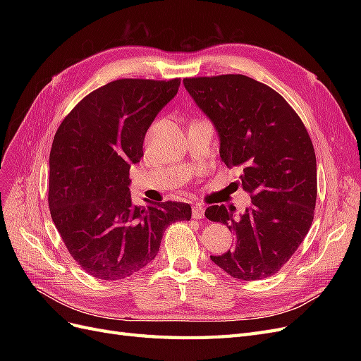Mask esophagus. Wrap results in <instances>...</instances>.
I'll return each mask as SVG.
<instances>
[{
    "instance_id": "esophagus-1",
    "label": "esophagus",
    "mask_w": 361,
    "mask_h": 361,
    "mask_svg": "<svg viewBox=\"0 0 361 361\" xmlns=\"http://www.w3.org/2000/svg\"><path fill=\"white\" fill-rule=\"evenodd\" d=\"M192 216L195 218V220H202V218L204 216V207H203V204L195 203L192 206Z\"/></svg>"
}]
</instances>
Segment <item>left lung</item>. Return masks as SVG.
I'll return each instance as SVG.
<instances>
[{
	"instance_id": "left-lung-1",
	"label": "left lung",
	"mask_w": 361,
	"mask_h": 361,
	"mask_svg": "<svg viewBox=\"0 0 361 361\" xmlns=\"http://www.w3.org/2000/svg\"><path fill=\"white\" fill-rule=\"evenodd\" d=\"M183 85L215 125L226 166L243 167L239 179L251 197L239 216L224 204L204 211L235 235L233 248L211 259L238 280L274 276L313 221L318 183L307 129L285 97L250 76H194Z\"/></svg>"
}]
</instances>
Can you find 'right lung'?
<instances>
[{
	"mask_svg": "<svg viewBox=\"0 0 361 361\" xmlns=\"http://www.w3.org/2000/svg\"><path fill=\"white\" fill-rule=\"evenodd\" d=\"M180 78H122L93 90L64 117L49 154L48 203L69 255L87 274L122 280L159 251L164 231L188 221L183 202L134 206L129 169L143 157L157 114L176 96Z\"/></svg>",
	"mask_w": 361,
	"mask_h": 361,
	"instance_id": "right-lung-1",
	"label": "right lung"
}]
</instances>
